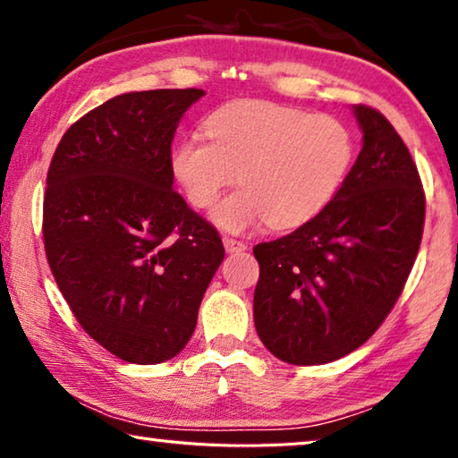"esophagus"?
Wrapping results in <instances>:
<instances>
[{
  "mask_svg": "<svg viewBox=\"0 0 458 458\" xmlns=\"http://www.w3.org/2000/svg\"><path fill=\"white\" fill-rule=\"evenodd\" d=\"M222 242H224V248H226V252H230V254H232V252H242V250H246V244L240 242V240H236V238L224 236Z\"/></svg>",
  "mask_w": 458,
  "mask_h": 458,
  "instance_id": "34e87169",
  "label": "esophagus"
}]
</instances>
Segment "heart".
<instances>
[{"label":"heart","instance_id":"obj_1","mask_svg":"<svg viewBox=\"0 0 458 458\" xmlns=\"http://www.w3.org/2000/svg\"><path fill=\"white\" fill-rule=\"evenodd\" d=\"M210 141L182 139L169 169L193 208L214 206L234 180L242 188L216 206L212 222L246 232L268 220L297 228L335 198L353 164V135L331 114L268 100H238L204 123Z\"/></svg>","mask_w":458,"mask_h":458}]
</instances>
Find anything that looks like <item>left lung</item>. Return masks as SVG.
<instances>
[{
  "label": "left lung",
  "instance_id": "1",
  "mask_svg": "<svg viewBox=\"0 0 458 458\" xmlns=\"http://www.w3.org/2000/svg\"><path fill=\"white\" fill-rule=\"evenodd\" d=\"M361 151L325 210L254 246V325L267 350L319 366L358 350L392 311L424 228V191L408 147L376 108L355 105Z\"/></svg>",
  "mask_w": 458,
  "mask_h": 458
}]
</instances>
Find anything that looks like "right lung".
I'll list each match as a JSON object with an SVG mask.
<instances>
[{
	"label": "right lung",
	"mask_w": 458,
	"mask_h": 458,
	"mask_svg": "<svg viewBox=\"0 0 458 458\" xmlns=\"http://www.w3.org/2000/svg\"><path fill=\"white\" fill-rule=\"evenodd\" d=\"M201 89L125 92L66 131L46 177L44 246L82 329L119 360H172L224 260L218 232L174 191L169 153Z\"/></svg>",
	"instance_id": "add662e5"
}]
</instances>
